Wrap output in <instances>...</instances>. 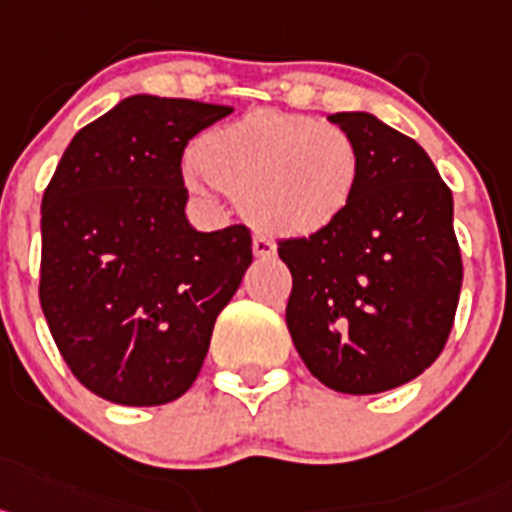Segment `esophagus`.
<instances>
[{"mask_svg": "<svg viewBox=\"0 0 512 512\" xmlns=\"http://www.w3.org/2000/svg\"><path fill=\"white\" fill-rule=\"evenodd\" d=\"M252 252L255 257H262V260H268V257H275V242L268 237H252Z\"/></svg>", "mask_w": 512, "mask_h": 512, "instance_id": "34e87169", "label": "esophagus"}]
</instances>
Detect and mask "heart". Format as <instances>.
Here are the masks:
<instances>
[{"instance_id": "heart-1", "label": "heart", "mask_w": 512, "mask_h": 512, "mask_svg": "<svg viewBox=\"0 0 512 512\" xmlns=\"http://www.w3.org/2000/svg\"><path fill=\"white\" fill-rule=\"evenodd\" d=\"M361 175V149L345 128L265 108L203 133L185 180L201 198L221 190L242 201L270 234L309 237L348 211Z\"/></svg>"}]
</instances>
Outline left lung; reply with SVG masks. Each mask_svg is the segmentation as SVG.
I'll return each instance as SVG.
<instances>
[{"label": "left lung", "mask_w": 512, "mask_h": 512, "mask_svg": "<svg viewBox=\"0 0 512 512\" xmlns=\"http://www.w3.org/2000/svg\"><path fill=\"white\" fill-rule=\"evenodd\" d=\"M330 121L361 149V185L335 224L278 242L286 324L324 386L379 394L433 366L451 335L464 281L453 198L415 139L368 113Z\"/></svg>", "instance_id": "obj_1"}]
</instances>
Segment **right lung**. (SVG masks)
Returning <instances> with one entry per match:
<instances>
[{
    "mask_svg": "<svg viewBox=\"0 0 512 512\" xmlns=\"http://www.w3.org/2000/svg\"><path fill=\"white\" fill-rule=\"evenodd\" d=\"M229 113L128 97L71 139L43 193V314L69 371L108 402L182 397L250 268L247 226L203 234L185 219V146Z\"/></svg>",
    "mask_w": 512,
    "mask_h": 512,
    "instance_id": "1",
    "label": "right lung"
}]
</instances>
